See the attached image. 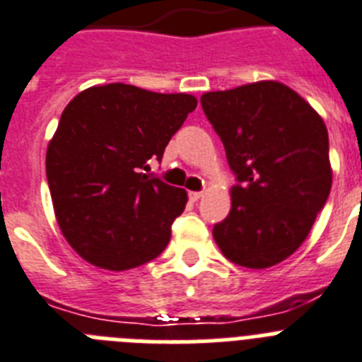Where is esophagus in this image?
I'll return each mask as SVG.
<instances>
[{
    "label": "esophagus",
    "instance_id": "esophagus-1",
    "mask_svg": "<svg viewBox=\"0 0 362 362\" xmlns=\"http://www.w3.org/2000/svg\"><path fill=\"white\" fill-rule=\"evenodd\" d=\"M201 197H202L201 191H189V201L191 202H197L199 199H201Z\"/></svg>",
    "mask_w": 362,
    "mask_h": 362
}]
</instances>
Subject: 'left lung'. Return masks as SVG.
I'll list each match as a JSON object with an SVG mask.
<instances>
[{
	"label": "left lung",
	"mask_w": 362,
	"mask_h": 362,
	"mask_svg": "<svg viewBox=\"0 0 362 362\" xmlns=\"http://www.w3.org/2000/svg\"><path fill=\"white\" fill-rule=\"evenodd\" d=\"M201 104L240 182L214 227L217 247L249 269L283 262L307 240L333 184L324 119L273 79L204 93Z\"/></svg>",
	"instance_id": "obj_1"
}]
</instances>
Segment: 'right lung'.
I'll list each match as a JSON object with an SVG mask.
<instances>
[{
  "label": "right lung",
  "mask_w": 362,
  "mask_h": 362,
  "mask_svg": "<svg viewBox=\"0 0 362 362\" xmlns=\"http://www.w3.org/2000/svg\"><path fill=\"white\" fill-rule=\"evenodd\" d=\"M195 107L193 95L126 83L89 87L64 107L46 176L59 228L85 262L126 272L167 247L187 193L141 171Z\"/></svg>",
  "instance_id": "add662e5"
}]
</instances>
